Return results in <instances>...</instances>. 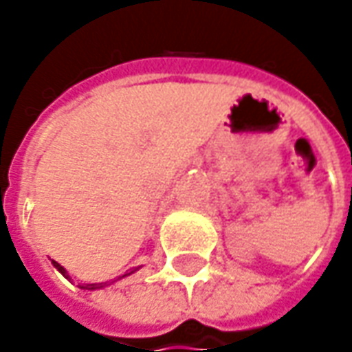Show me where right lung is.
I'll return each mask as SVG.
<instances>
[{"mask_svg":"<svg viewBox=\"0 0 352 352\" xmlns=\"http://www.w3.org/2000/svg\"><path fill=\"white\" fill-rule=\"evenodd\" d=\"M52 264H54V268H56V270L60 272L62 276L70 278V276H68V272H66V268H64V266H60V264L56 263V261H52ZM135 270H137V268L129 270V272H125L123 276H119L117 280H121V278H125V276H129V274H133ZM113 282H116V280H113ZM109 284H111V282H109ZM103 286H107V282H100V284H80V288H84V290H100V288H103Z\"/></svg>","mask_w":352,"mask_h":352,"instance_id":"right-lung-1","label":"right lung"}]
</instances>
